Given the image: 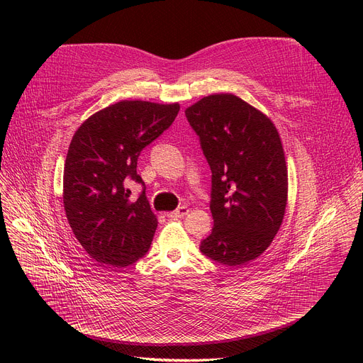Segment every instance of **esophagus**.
Instances as JSON below:
<instances>
[{
	"label": "esophagus",
	"mask_w": 363,
	"mask_h": 363,
	"mask_svg": "<svg viewBox=\"0 0 363 363\" xmlns=\"http://www.w3.org/2000/svg\"><path fill=\"white\" fill-rule=\"evenodd\" d=\"M188 207H185V206H181V207H178L175 212H170V213H167V216L169 218H184L185 215H188Z\"/></svg>",
	"instance_id": "esophagus-1"
}]
</instances>
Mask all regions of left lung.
<instances>
[{
	"mask_svg": "<svg viewBox=\"0 0 363 363\" xmlns=\"http://www.w3.org/2000/svg\"><path fill=\"white\" fill-rule=\"evenodd\" d=\"M212 169V234L200 250L226 266L259 257L285 215L289 172L278 129L234 94H212L185 110Z\"/></svg>",
	"mask_w": 363,
	"mask_h": 363,
	"instance_id": "1",
	"label": "left lung"
}]
</instances>
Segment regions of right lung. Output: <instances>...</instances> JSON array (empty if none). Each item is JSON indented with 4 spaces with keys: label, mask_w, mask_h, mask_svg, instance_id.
Returning <instances> with one entry per match:
<instances>
[{
    "label": "right lung",
    "mask_w": 363,
    "mask_h": 363,
    "mask_svg": "<svg viewBox=\"0 0 363 363\" xmlns=\"http://www.w3.org/2000/svg\"><path fill=\"white\" fill-rule=\"evenodd\" d=\"M179 104L123 100L89 116L70 141L63 204L72 231L101 264L125 268L143 257L157 218L145 191L133 200L128 181L143 184L137 162L144 147L175 121Z\"/></svg>",
    "instance_id": "right-lung-1"
}]
</instances>
